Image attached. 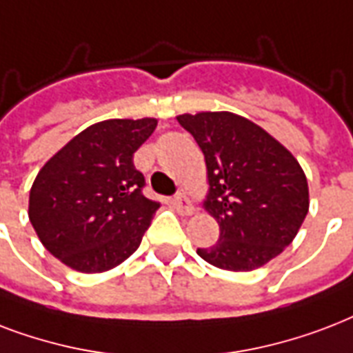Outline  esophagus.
Returning <instances> with one entry per match:
<instances>
[{
    "mask_svg": "<svg viewBox=\"0 0 353 353\" xmlns=\"http://www.w3.org/2000/svg\"><path fill=\"white\" fill-rule=\"evenodd\" d=\"M173 204H174V208H176V212L182 215H191L193 214V210H195V208H193V204H191V201L184 195V193H179V195L174 196Z\"/></svg>",
    "mask_w": 353,
    "mask_h": 353,
    "instance_id": "esophagus-1",
    "label": "esophagus"
}]
</instances>
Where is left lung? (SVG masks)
Listing matches in <instances>:
<instances>
[{"label":"left lung","instance_id":"8db88e82","mask_svg":"<svg viewBox=\"0 0 353 353\" xmlns=\"http://www.w3.org/2000/svg\"><path fill=\"white\" fill-rule=\"evenodd\" d=\"M195 138L208 169L204 208L219 223V241L196 248L225 270H254L283 252L310 210L296 158L267 130L232 112L176 116Z\"/></svg>","mask_w":353,"mask_h":353}]
</instances>
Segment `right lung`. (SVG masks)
I'll return each instance as SVG.
<instances>
[{"label":"right lung","instance_id":"add662e5","mask_svg":"<svg viewBox=\"0 0 353 353\" xmlns=\"http://www.w3.org/2000/svg\"><path fill=\"white\" fill-rule=\"evenodd\" d=\"M154 117L90 125L49 158L32 182L29 221L54 258L79 272H105L141 243L160 202L143 195L134 152Z\"/></svg>","mask_w":353,"mask_h":353}]
</instances>
